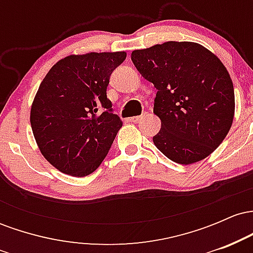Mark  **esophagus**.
Wrapping results in <instances>:
<instances>
[{"mask_svg": "<svg viewBox=\"0 0 253 253\" xmlns=\"http://www.w3.org/2000/svg\"><path fill=\"white\" fill-rule=\"evenodd\" d=\"M141 119H143V117H133V118H129L128 121H130V123L136 124V123H139V121H140Z\"/></svg>", "mask_w": 253, "mask_h": 253, "instance_id": "obj_1", "label": "esophagus"}]
</instances>
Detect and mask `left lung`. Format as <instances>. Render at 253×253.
<instances>
[{"instance_id":"1","label":"left lung","mask_w":253,"mask_h":253,"mask_svg":"<svg viewBox=\"0 0 253 253\" xmlns=\"http://www.w3.org/2000/svg\"><path fill=\"white\" fill-rule=\"evenodd\" d=\"M130 59L158 90L153 113L161 130L156 147L172 162L189 165L214 152L234 118V88L213 52L193 42H167L134 50Z\"/></svg>"}]
</instances>
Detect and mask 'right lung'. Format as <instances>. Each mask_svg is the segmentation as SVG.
Masks as SVG:
<instances>
[{"label":"right lung","mask_w":253,"mask_h":253,"mask_svg":"<svg viewBox=\"0 0 253 253\" xmlns=\"http://www.w3.org/2000/svg\"><path fill=\"white\" fill-rule=\"evenodd\" d=\"M126 52H89L58 60L40 83L30 121L42 155L60 172L84 177L100 167L123 127L107 86Z\"/></svg>","instance_id":"obj_1"}]
</instances>
